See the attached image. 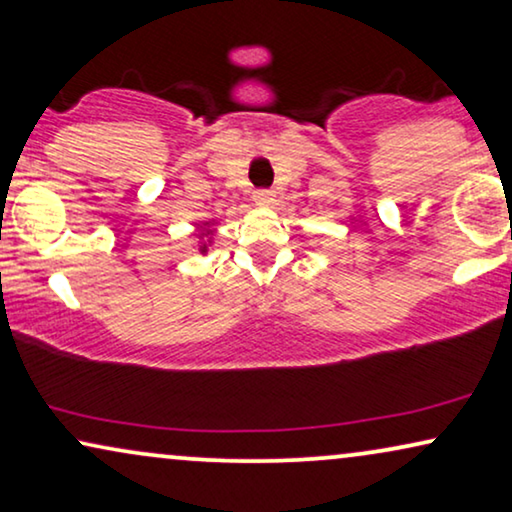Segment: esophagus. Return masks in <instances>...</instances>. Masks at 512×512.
I'll list each match as a JSON object with an SVG mask.
<instances>
[{"instance_id": "1", "label": "esophagus", "mask_w": 512, "mask_h": 512, "mask_svg": "<svg viewBox=\"0 0 512 512\" xmlns=\"http://www.w3.org/2000/svg\"><path fill=\"white\" fill-rule=\"evenodd\" d=\"M273 199H276V192L273 190H255L253 192V201L257 206H271Z\"/></svg>"}]
</instances>
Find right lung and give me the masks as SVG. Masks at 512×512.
<instances>
[{
    "label": "right lung",
    "mask_w": 512,
    "mask_h": 512,
    "mask_svg": "<svg viewBox=\"0 0 512 512\" xmlns=\"http://www.w3.org/2000/svg\"><path fill=\"white\" fill-rule=\"evenodd\" d=\"M206 227H208V222H206ZM201 246H199V253H206V250H208V243H211L213 241V232H211V229H201Z\"/></svg>",
    "instance_id": "obj_1"
}]
</instances>
